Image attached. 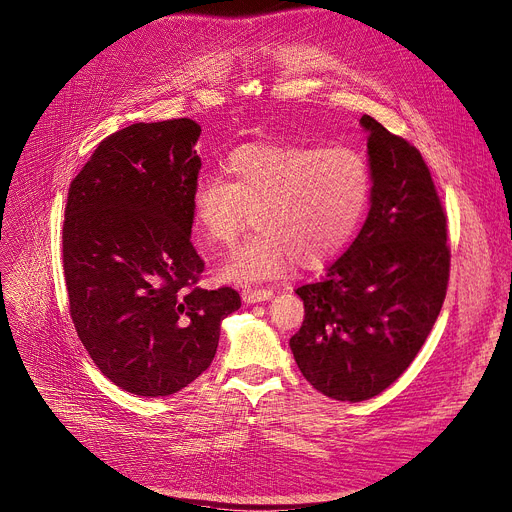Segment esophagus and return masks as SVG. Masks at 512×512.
Wrapping results in <instances>:
<instances>
[{"label":"esophagus","mask_w":512,"mask_h":512,"mask_svg":"<svg viewBox=\"0 0 512 512\" xmlns=\"http://www.w3.org/2000/svg\"><path fill=\"white\" fill-rule=\"evenodd\" d=\"M271 296H274V290L269 288H245L243 290V300L247 304H255V302H261V300H269Z\"/></svg>","instance_id":"esophagus-1"}]
</instances>
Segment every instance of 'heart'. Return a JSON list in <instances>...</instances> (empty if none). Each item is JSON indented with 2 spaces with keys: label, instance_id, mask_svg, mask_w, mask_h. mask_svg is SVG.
<instances>
[{
  "label": "heart",
  "instance_id": "obj_1",
  "mask_svg": "<svg viewBox=\"0 0 512 512\" xmlns=\"http://www.w3.org/2000/svg\"><path fill=\"white\" fill-rule=\"evenodd\" d=\"M228 181L201 177L191 218L208 247H230L251 222L257 234L224 265L236 282L278 278L296 261L319 267L358 230L372 195L368 156L350 144H245L226 158Z\"/></svg>",
  "mask_w": 512,
  "mask_h": 512
}]
</instances>
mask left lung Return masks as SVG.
<instances>
[{
	"instance_id": "1",
	"label": "left lung",
	"mask_w": 512,
	"mask_h": 512,
	"mask_svg": "<svg viewBox=\"0 0 512 512\" xmlns=\"http://www.w3.org/2000/svg\"><path fill=\"white\" fill-rule=\"evenodd\" d=\"M360 123L372 166L370 212L325 278L296 290L304 321L290 339L302 377L350 403L383 393L414 362L451 271L447 214L420 150L370 115Z\"/></svg>"
}]
</instances>
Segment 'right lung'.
I'll use <instances>...</instances> for the list:
<instances>
[{"label":"right lung","instance_id":"add662e5","mask_svg":"<svg viewBox=\"0 0 512 512\" xmlns=\"http://www.w3.org/2000/svg\"><path fill=\"white\" fill-rule=\"evenodd\" d=\"M199 133L191 119L133 123L98 144L67 191L70 315L98 370L133 395L193 383L216 356L222 319L241 309L236 290L197 286Z\"/></svg>","mask_w":512,"mask_h":512}]
</instances>
